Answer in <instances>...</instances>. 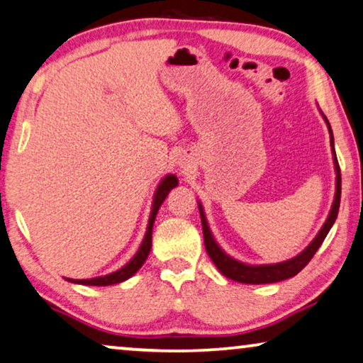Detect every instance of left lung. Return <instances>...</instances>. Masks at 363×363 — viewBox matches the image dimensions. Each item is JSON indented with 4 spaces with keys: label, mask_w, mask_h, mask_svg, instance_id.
<instances>
[{
    "label": "left lung",
    "mask_w": 363,
    "mask_h": 363,
    "mask_svg": "<svg viewBox=\"0 0 363 363\" xmlns=\"http://www.w3.org/2000/svg\"><path fill=\"white\" fill-rule=\"evenodd\" d=\"M323 118L328 123V130L330 135V150H333L334 156V167H335V196L333 207H330V212L328 218H325L323 228H320L319 233L315 235V238L311 242L308 247H306L299 255H296L294 258L286 259L281 263L274 264H247L238 262V259L232 258L230 255H227L223 250L218 247V243L213 238L211 232V227H208L206 213H203V207L201 202H197L199 212H201V220H202V232H203V243H206V250L208 257L213 262V264L218 268L223 277L233 279V281L245 283V284H267V283H278L283 281V279L293 278L298 274L301 269H303L306 264L311 262V258L314 257V253L318 252L320 245H323L324 238L328 237L330 228H333L337 213H339V206H340V189H342V179H340V167L339 162H337L335 150H334V136H333V128H330L329 120L323 115Z\"/></svg>",
    "instance_id": "8db88e82"
}]
</instances>
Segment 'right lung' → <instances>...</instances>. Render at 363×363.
Returning <instances> with one entry per match:
<instances>
[{"instance_id":"1","label":"right lung","mask_w":363,"mask_h":363,"mask_svg":"<svg viewBox=\"0 0 363 363\" xmlns=\"http://www.w3.org/2000/svg\"><path fill=\"white\" fill-rule=\"evenodd\" d=\"M177 184H179V181H177V177L174 174H167L164 179L160 182V186H157L156 192H155V197H152V207H151V213H150V220H147L145 238H143V242L140 245V248H138L135 257H133L130 262L125 264V267H121L120 269H116V272L110 273V274H105V277H96V278H90V279H70V278H67V281L77 283V284H86V286H110V284L123 283L128 278H131L133 274H135L138 269L143 267V263L146 262L147 255H150V252H151L152 225H155L157 211H160L161 203L164 202L167 194L171 192V189H174Z\"/></svg>"}]
</instances>
